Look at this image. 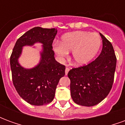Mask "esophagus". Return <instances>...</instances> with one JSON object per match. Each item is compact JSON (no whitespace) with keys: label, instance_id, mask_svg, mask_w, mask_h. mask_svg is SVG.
<instances>
[{"label":"esophagus","instance_id":"esophagus-1","mask_svg":"<svg viewBox=\"0 0 125 125\" xmlns=\"http://www.w3.org/2000/svg\"><path fill=\"white\" fill-rule=\"evenodd\" d=\"M69 71H70V68H65V75H68V72H69Z\"/></svg>","mask_w":125,"mask_h":125}]
</instances>
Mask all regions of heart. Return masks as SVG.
<instances>
[{
	"label": "heart",
	"instance_id": "1",
	"mask_svg": "<svg viewBox=\"0 0 125 125\" xmlns=\"http://www.w3.org/2000/svg\"><path fill=\"white\" fill-rule=\"evenodd\" d=\"M101 44L102 40L98 33L77 31L63 35L61 43H55L53 49L62 60L68 57L69 52L72 51L73 63L84 65L96 55Z\"/></svg>",
	"mask_w": 125,
	"mask_h": 125
}]
</instances>
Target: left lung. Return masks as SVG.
I'll return each mask as SVG.
<instances>
[{"label": "left lung", "mask_w": 125, "mask_h": 125, "mask_svg": "<svg viewBox=\"0 0 125 125\" xmlns=\"http://www.w3.org/2000/svg\"><path fill=\"white\" fill-rule=\"evenodd\" d=\"M100 35L102 49L99 56L89 64L68 72L71 96L81 106L98 104L107 96L113 86L116 58L111 43L102 33Z\"/></svg>", "instance_id": "obj_1"}]
</instances>
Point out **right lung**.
Segmentation results:
<instances>
[{
	"label": "right lung",
	"mask_w": 125,
	"mask_h": 125,
	"mask_svg": "<svg viewBox=\"0 0 125 125\" xmlns=\"http://www.w3.org/2000/svg\"><path fill=\"white\" fill-rule=\"evenodd\" d=\"M57 33V29L34 27L18 39L12 50L10 64L14 86L19 96L31 105L41 106L52 102L60 78L65 75V66L55 60L52 49ZM35 43L42 45L40 62L33 68H24L18 62L23 47Z\"/></svg>",
	"instance_id": "add662e5"
}]
</instances>
